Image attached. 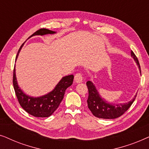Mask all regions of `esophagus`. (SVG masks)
Masks as SVG:
<instances>
[{
    "instance_id": "obj_1",
    "label": "esophagus",
    "mask_w": 149,
    "mask_h": 149,
    "mask_svg": "<svg viewBox=\"0 0 149 149\" xmlns=\"http://www.w3.org/2000/svg\"><path fill=\"white\" fill-rule=\"evenodd\" d=\"M74 81L77 83H81L83 81V77L81 73H77L74 76Z\"/></svg>"
}]
</instances>
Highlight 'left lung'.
<instances>
[{
    "instance_id": "1",
    "label": "left lung",
    "mask_w": 149,
    "mask_h": 149,
    "mask_svg": "<svg viewBox=\"0 0 149 149\" xmlns=\"http://www.w3.org/2000/svg\"><path fill=\"white\" fill-rule=\"evenodd\" d=\"M131 56L137 63L140 70L139 62H138L137 57L132 51L131 52ZM140 73H141V71H140ZM86 84L89 91L88 99L87 100L89 109L95 117L101 118V119H116L121 116L131 107L137 95H135L132 100L126 103L118 104H111L107 102L104 98H102L96 89V87L91 81H88Z\"/></svg>"
}]
</instances>
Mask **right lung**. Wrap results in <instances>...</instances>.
I'll use <instances>...</instances> for the list:
<instances>
[{"mask_svg":"<svg viewBox=\"0 0 149 149\" xmlns=\"http://www.w3.org/2000/svg\"><path fill=\"white\" fill-rule=\"evenodd\" d=\"M55 33L56 32L54 31H52L46 28H41L34 32L30 37L35 35L42 36L45 34ZM30 37L28 38H30ZM23 45L20 47L18 51L16 59L19 55ZM73 79H74V76L72 74L64 77L55 87V88L47 94L37 97H31L24 93L23 91L20 89V87L18 86L15 75V68L14 67L13 83L18 102L24 110H25L28 113L34 117H48L52 115L58 108L61 102L64 98L66 89L72 84Z\"/></svg>","mask_w":149,"mask_h":149,"instance_id":"add662e5","label":"right lung"}]
</instances>
